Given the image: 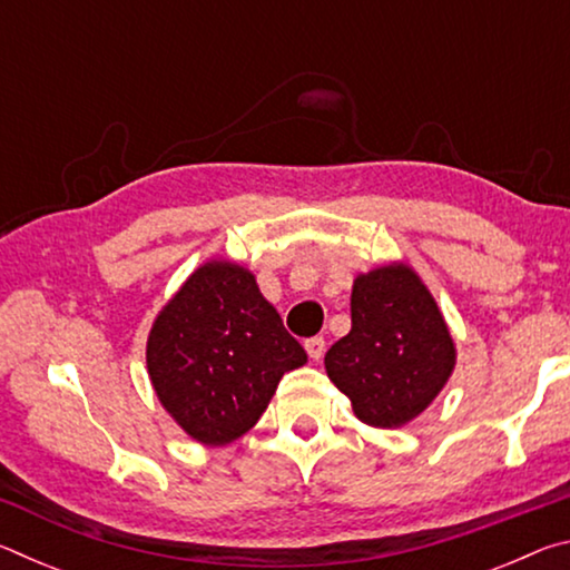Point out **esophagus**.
I'll list each match as a JSON object with an SVG mask.
<instances>
[{
	"instance_id": "obj_1",
	"label": "esophagus",
	"mask_w": 570,
	"mask_h": 570,
	"mask_svg": "<svg viewBox=\"0 0 570 570\" xmlns=\"http://www.w3.org/2000/svg\"><path fill=\"white\" fill-rule=\"evenodd\" d=\"M304 346H306V354L312 356V360H322L326 342H324V336H312V340L304 342Z\"/></svg>"
}]
</instances>
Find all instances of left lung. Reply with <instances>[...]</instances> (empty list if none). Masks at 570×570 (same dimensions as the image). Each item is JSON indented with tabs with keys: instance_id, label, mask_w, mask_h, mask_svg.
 Instances as JSON below:
<instances>
[{
	"instance_id": "obj_1",
	"label": "left lung",
	"mask_w": 570,
	"mask_h": 570,
	"mask_svg": "<svg viewBox=\"0 0 570 570\" xmlns=\"http://www.w3.org/2000/svg\"><path fill=\"white\" fill-rule=\"evenodd\" d=\"M330 380L372 428H402L445 387L455 344L435 298L404 264L356 276L352 332L324 356Z\"/></svg>"
}]
</instances>
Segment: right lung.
<instances>
[{"instance_id":"1","label":"right lung","mask_w":570,"mask_h":570,"mask_svg":"<svg viewBox=\"0 0 570 570\" xmlns=\"http://www.w3.org/2000/svg\"><path fill=\"white\" fill-rule=\"evenodd\" d=\"M304 362L254 274L228 262L200 266L148 336L158 400L204 445H228L254 428L284 372Z\"/></svg>"}]
</instances>
